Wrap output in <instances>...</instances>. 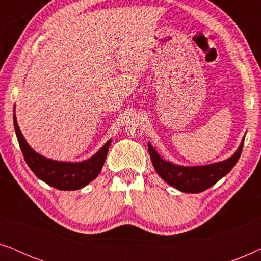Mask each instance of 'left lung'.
Listing matches in <instances>:
<instances>
[{
    "mask_svg": "<svg viewBox=\"0 0 261 261\" xmlns=\"http://www.w3.org/2000/svg\"><path fill=\"white\" fill-rule=\"evenodd\" d=\"M244 140L245 138L242 139L240 146L234 152V154L228 159L201 166H183L167 162L159 155V153L149 142L148 152L153 166L162 179L179 191L187 192V194H198L213 187L221 178L230 172V170L240 158Z\"/></svg>",
    "mask_w": 261,
    "mask_h": 261,
    "instance_id": "8db88e82",
    "label": "left lung"
}]
</instances>
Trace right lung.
I'll return each instance as SVG.
<instances>
[{
	"label": "right lung",
	"instance_id": "add662e5",
	"mask_svg": "<svg viewBox=\"0 0 261 261\" xmlns=\"http://www.w3.org/2000/svg\"><path fill=\"white\" fill-rule=\"evenodd\" d=\"M14 128L19 141L20 148L22 151L23 158L27 165L33 171L35 176L51 187L58 190H78L84 188L91 180H94L98 173L101 172L105 160L107 158L109 146L112 144V139L96 152L94 155L83 162H59L39 154L31 147L30 144L21 133L19 124H17L15 107H14Z\"/></svg>",
	"mask_w": 261,
	"mask_h": 261
}]
</instances>
